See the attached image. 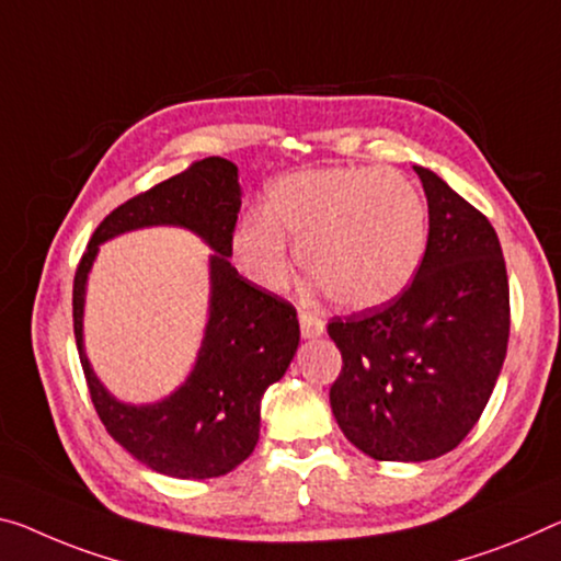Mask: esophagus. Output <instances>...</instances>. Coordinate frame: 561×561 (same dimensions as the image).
I'll list each match as a JSON object with an SVG mask.
<instances>
[{
    "label": "esophagus",
    "mask_w": 561,
    "mask_h": 561,
    "mask_svg": "<svg viewBox=\"0 0 561 561\" xmlns=\"http://www.w3.org/2000/svg\"><path fill=\"white\" fill-rule=\"evenodd\" d=\"M298 321H300V333H304V339H318V335H323L325 331L323 318L310 313V310H300Z\"/></svg>",
    "instance_id": "obj_1"
}]
</instances>
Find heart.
I'll return each mask as SVG.
<instances>
[{
  "label": "heart",
  "instance_id": "obj_1",
  "mask_svg": "<svg viewBox=\"0 0 561 561\" xmlns=\"http://www.w3.org/2000/svg\"><path fill=\"white\" fill-rule=\"evenodd\" d=\"M428 215L419 187L389 168H329L278 180L265 213L236 230L240 268L263 288H283L293 261L335 304L381 306L419 271Z\"/></svg>",
  "mask_w": 561,
  "mask_h": 561
}]
</instances>
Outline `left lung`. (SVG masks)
<instances>
[{
    "instance_id": "obj_1",
    "label": "left lung",
    "mask_w": 561,
    "mask_h": 561,
    "mask_svg": "<svg viewBox=\"0 0 561 561\" xmlns=\"http://www.w3.org/2000/svg\"><path fill=\"white\" fill-rule=\"evenodd\" d=\"M428 238L413 280L383 306L333 316L343 366L331 409L376 461H428L467 438L510 343V278L489 218L436 172L413 168Z\"/></svg>"
}]
</instances>
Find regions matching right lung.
<instances>
[{
    "instance_id": "obj_1",
    "label": "right lung",
    "mask_w": 561,
    "mask_h": 561,
    "mask_svg": "<svg viewBox=\"0 0 561 561\" xmlns=\"http://www.w3.org/2000/svg\"><path fill=\"white\" fill-rule=\"evenodd\" d=\"M238 210V168L226 158L197 160L112 210L75 273V339L94 411L137 461L175 479L220 477L253 454L263 393L286 374L298 348L293 304L243 278L228 261ZM145 225L191 227L214 248L211 318L192 378L154 408H125L101 389L81 351L83 280L100 242Z\"/></svg>"
}]
</instances>
